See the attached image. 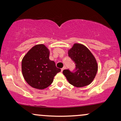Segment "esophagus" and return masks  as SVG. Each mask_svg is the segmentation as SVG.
<instances>
[{
  "mask_svg": "<svg viewBox=\"0 0 121 121\" xmlns=\"http://www.w3.org/2000/svg\"><path fill=\"white\" fill-rule=\"evenodd\" d=\"M65 68H66V67H65V66H64V67L61 69V72L63 71V70H64V69H65Z\"/></svg>",
  "mask_w": 121,
  "mask_h": 121,
  "instance_id": "obj_1",
  "label": "esophagus"
}]
</instances>
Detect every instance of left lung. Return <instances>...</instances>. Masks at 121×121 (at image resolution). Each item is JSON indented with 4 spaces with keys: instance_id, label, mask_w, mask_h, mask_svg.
<instances>
[{
    "instance_id": "obj_1",
    "label": "left lung",
    "mask_w": 121,
    "mask_h": 121,
    "mask_svg": "<svg viewBox=\"0 0 121 121\" xmlns=\"http://www.w3.org/2000/svg\"><path fill=\"white\" fill-rule=\"evenodd\" d=\"M68 56L76 64L74 72L68 69L62 72L69 84L77 87L91 84L96 76L98 64L90 50L83 44L75 43L68 50Z\"/></svg>"
}]
</instances>
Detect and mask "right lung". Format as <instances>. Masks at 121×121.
I'll list each match as a JSON object with an SVG mask.
<instances>
[{
    "label": "right lung",
    "instance_id": "1",
    "mask_svg": "<svg viewBox=\"0 0 121 121\" xmlns=\"http://www.w3.org/2000/svg\"><path fill=\"white\" fill-rule=\"evenodd\" d=\"M49 50L44 44L35 45L22 59V70L24 80L30 86L44 89L53 82L61 69L49 60Z\"/></svg>",
    "mask_w": 121,
    "mask_h": 121
}]
</instances>
